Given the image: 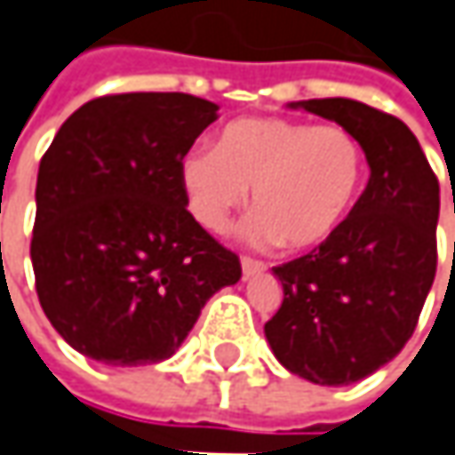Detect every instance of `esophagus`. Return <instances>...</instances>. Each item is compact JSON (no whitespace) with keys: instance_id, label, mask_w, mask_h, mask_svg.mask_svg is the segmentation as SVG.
Listing matches in <instances>:
<instances>
[{"instance_id":"esophagus-1","label":"esophagus","mask_w":455,"mask_h":455,"mask_svg":"<svg viewBox=\"0 0 455 455\" xmlns=\"http://www.w3.org/2000/svg\"><path fill=\"white\" fill-rule=\"evenodd\" d=\"M268 268V263H263V260H255V258H250V255H242V273L250 278V275H258V273H263V270Z\"/></svg>"}]
</instances>
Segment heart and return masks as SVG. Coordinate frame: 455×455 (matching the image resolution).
<instances>
[{"mask_svg": "<svg viewBox=\"0 0 455 455\" xmlns=\"http://www.w3.org/2000/svg\"><path fill=\"white\" fill-rule=\"evenodd\" d=\"M367 158L359 138L341 124L281 116H244L221 130L216 150L192 148L180 177L192 216L224 231L252 189L255 216L244 234L310 250L331 239L351 213Z\"/></svg>", "mask_w": 455, "mask_h": 455, "instance_id": "b5f03b06", "label": "heart"}]
</instances>
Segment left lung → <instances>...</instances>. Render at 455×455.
Wrapping results in <instances>:
<instances>
[{
    "instance_id": "obj_1",
    "label": "left lung",
    "mask_w": 455,
    "mask_h": 455,
    "mask_svg": "<svg viewBox=\"0 0 455 455\" xmlns=\"http://www.w3.org/2000/svg\"><path fill=\"white\" fill-rule=\"evenodd\" d=\"M291 106L351 130L370 180L331 239L273 268L283 302L266 339L289 372L349 386L391 362L417 328L437 268L440 185L398 116L351 99Z\"/></svg>"
}]
</instances>
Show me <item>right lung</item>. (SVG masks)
I'll return each mask as SVG.
<instances>
[{"instance_id": "right-lung-1", "label": "right lung", "mask_w": 455, "mask_h": 455, "mask_svg": "<svg viewBox=\"0 0 455 455\" xmlns=\"http://www.w3.org/2000/svg\"><path fill=\"white\" fill-rule=\"evenodd\" d=\"M219 106L189 93L83 104L41 158L30 260L64 341L111 367L169 359L239 258L187 211L180 166Z\"/></svg>"}]
</instances>
